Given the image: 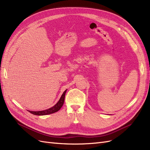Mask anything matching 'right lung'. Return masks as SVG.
<instances>
[{"instance_id":"obj_1","label":"right lung","mask_w":150,"mask_h":150,"mask_svg":"<svg viewBox=\"0 0 150 150\" xmlns=\"http://www.w3.org/2000/svg\"><path fill=\"white\" fill-rule=\"evenodd\" d=\"M66 91H67V90L64 91V93H63L59 101H58L57 104H55L54 107H52V108H50L45 110L38 111V112H32V111H28V112L35 115H49V114H52L58 112V111L62 108L63 105H64Z\"/></svg>"}]
</instances>
